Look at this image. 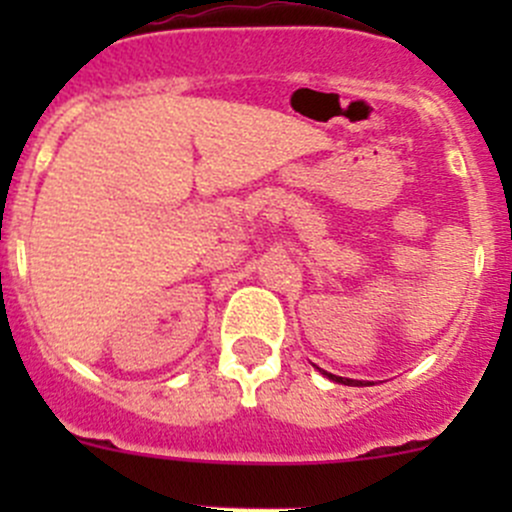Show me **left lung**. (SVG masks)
<instances>
[{"instance_id":"1","label":"left lung","mask_w":512,"mask_h":512,"mask_svg":"<svg viewBox=\"0 0 512 512\" xmlns=\"http://www.w3.org/2000/svg\"><path fill=\"white\" fill-rule=\"evenodd\" d=\"M317 369H319V366H317ZM319 371H322V374L327 376L329 381H337V384H344V386H364V384H361V381H354V379H344V376H334V374H329V371H324V369H319Z\"/></svg>"}]
</instances>
